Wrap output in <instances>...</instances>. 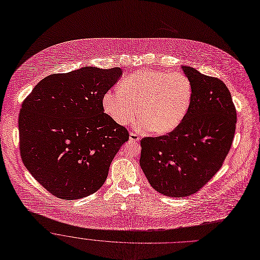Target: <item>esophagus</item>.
<instances>
[{
    "instance_id": "obj_1",
    "label": "esophagus",
    "mask_w": 260,
    "mask_h": 260,
    "mask_svg": "<svg viewBox=\"0 0 260 260\" xmlns=\"http://www.w3.org/2000/svg\"><path fill=\"white\" fill-rule=\"evenodd\" d=\"M129 138H130L131 141H134V142H138L140 140V137L138 136V134L137 133H133V132L130 133Z\"/></svg>"
}]
</instances>
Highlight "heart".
Here are the masks:
<instances>
[{"label":"heart","mask_w":260,"mask_h":260,"mask_svg":"<svg viewBox=\"0 0 260 260\" xmlns=\"http://www.w3.org/2000/svg\"><path fill=\"white\" fill-rule=\"evenodd\" d=\"M189 79L181 73L138 70L126 77L119 91L103 95L105 113L118 125L129 124L137 114L135 126L165 134L185 117L191 99Z\"/></svg>","instance_id":"heart-1"}]
</instances>
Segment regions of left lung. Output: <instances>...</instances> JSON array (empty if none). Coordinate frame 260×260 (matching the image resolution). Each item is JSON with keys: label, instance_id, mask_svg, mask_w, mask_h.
Wrapping results in <instances>:
<instances>
[{"label": "left lung", "instance_id": "left-lung-1", "mask_svg": "<svg viewBox=\"0 0 260 260\" xmlns=\"http://www.w3.org/2000/svg\"><path fill=\"white\" fill-rule=\"evenodd\" d=\"M192 88L187 113L169 134L140 141L139 164L149 184L162 194H193L221 168L230 152L237 112L225 84L181 67Z\"/></svg>", "mask_w": 260, "mask_h": 260}]
</instances>
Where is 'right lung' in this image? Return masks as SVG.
<instances>
[{
    "label": "right lung",
    "instance_id": "obj_1",
    "mask_svg": "<svg viewBox=\"0 0 260 260\" xmlns=\"http://www.w3.org/2000/svg\"><path fill=\"white\" fill-rule=\"evenodd\" d=\"M120 68L86 67L53 74L23 100L19 119L21 159L34 178L62 200L97 191L127 129L103 110L102 98L122 76Z\"/></svg>",
    "mask_w": 260,
    "mask_h": 260
}]
</instances>
